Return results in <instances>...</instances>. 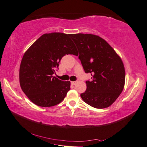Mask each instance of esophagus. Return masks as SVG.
Masks as SVG:
<instances>
[{"mask_svg":"<svg viewBox=\"0 0 147 147\" xmlns=\"http://www.w3.org/2000/svg\"><path fill=\"white\" fill-rule=\"evenodd\" d=\"M71 85H75V84L76 83V82H71Z\"/></svg>","mask_w":147,"mask_h":147,"instance_id":"obj_1","label":"esophagus"}]
</instances>
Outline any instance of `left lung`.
<instances>
[{
  "instance_id": "left-lung-1",
  "label": "left lung",
  "mask_w": 147,
  "mask_h": 147,
  "mask_svg": "<svg viewBox=\"0 0 147 147\" xmlns=\"http://www.w3.org/2000/svg\"><path fill=\"white\" fill-rule=\"evenodd\" d=\"M79 52L78 58L92 80L86 81V90L81 97L96 109L108 107L124 88L125 70L121 59L103 38L92 34H71Z\"/></svg>"
}]
</instances>
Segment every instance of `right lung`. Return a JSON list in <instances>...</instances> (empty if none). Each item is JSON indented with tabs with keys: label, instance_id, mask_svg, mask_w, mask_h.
<instances>
[{
	"label": "right lung",
	"instance_id": "obj_1",
	"mask_svg": "<svg viewBox=\"0 0 147 147\" xmlns=\"http://www.w3.org/2000/svg\"><path fill=\"white\" fill-rule=\"evenodd\" d=\"M70 34H43L27 50L20 68L21 88L33 104L43 107L59 104L70 90V82L53 76L67 54L78 55Z\"/></svg>",
	"mask_w": 147,
	"mask_h": 147
}]
</instances>
